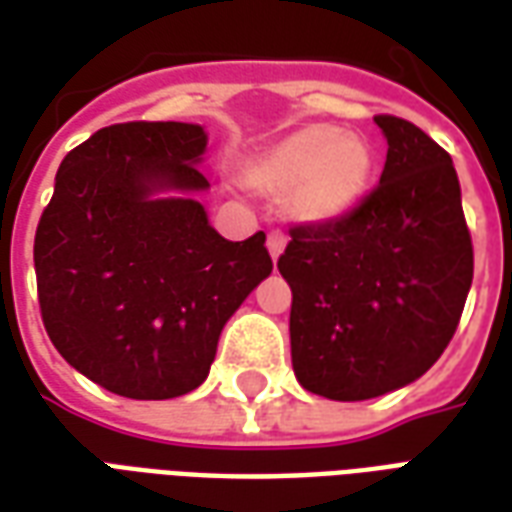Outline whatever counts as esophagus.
<instances>
[{
	"label": "esophagus",
	"instance_id": "1",
	"mask_svg": "<svg viewBox=\"0 0 512 512\" xmlns=\"http://www.w3.org/2000/svg\"><path fill=\"white\" fill-rule=\"evenodd\" d=\"M285 244H288V241H285V235L282 233H268L266 246H268V255H271V260H279V255L285 252Z\"/></svg>",
	"mask_w": 512,
	"mask_h": 512
}]
</instances>
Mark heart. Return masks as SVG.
<instances>
[{"label": "heart", "instance_id": "obj_1", "mask_svg": "<svg viewBox=\"0 0 512 512\" xmlns=\"http://www.w3.org/2000/svg\"><path fill=\"white\" fill-rule=\"evenodd\" d=\"M376 164V147L367 136L312 123L244 158L238 178L263 197H282L288 222L332 227L362 205Z\"/></svg>", "mask_w": 512, "mask_h": 512}]
</instances>
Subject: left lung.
Masks as SVG:
<instances>
[{
  "label": "left lung",
  "instance_id": "1",
  "mask_svg": "<svg viewBox=\"0 0 512 512\" xmlns=\"http://www.w3.org/2000/svg\"><path fill=\"white\" fill-rule=\"evenodd\" d=\"M378 189L332 227H293L279 274L293 290L290 356L307 392L370 400L425 376L461 321L472 238L461 183L422 128L378 115Z\"/></svg>",
  "mask_w": 512,
  "mask_h": 512
}]
</instances>
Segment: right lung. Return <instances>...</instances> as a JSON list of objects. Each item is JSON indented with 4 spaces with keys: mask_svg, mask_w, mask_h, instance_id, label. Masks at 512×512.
I'll use <instances>...</instances> for the list:
<instances>
[{
    "mask_svg": "<svg viewBox=\"0 0 512 512\" xmlns=\"http://www.w3.org/2000/svg\"><path fill=\"white\" fill-rule=\"evenodd\" d=\"M197 123H120L62 158L35 233L43 323L62 359L131 400L208 378L219 334L271 274L266 233L227 241L197 194Z\"/></svg>",
    "mask_w": 512,
    "mask_h": 512,
    "instance_id": "1",
    "label": "right lung"
}]
</instances>
